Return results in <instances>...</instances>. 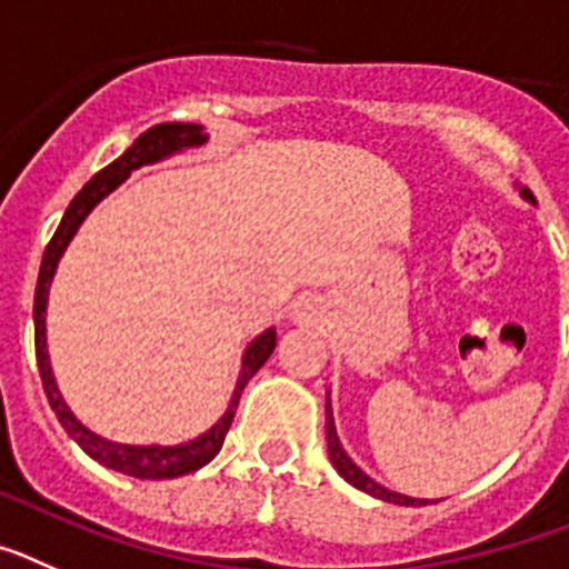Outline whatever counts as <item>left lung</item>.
Instances as JSON below:
<instances>
[{"label": "left lung", "instance_id": "1", "mask_svg": "<svg viewBox=\"0 0 569 569\" xmlns=\"http://www.w3.org/2000/svg\"><path fill=\"white\" fill-rule=\"evenodd\" d=\"M521 196L525 198H533V192L530 189H521ZM326 439H329V457L331 462H335L337 473L346 479V482H351L355 488L366 490L368 496H377V499L382 501H393V505H428L425 499H411V496H402V493H393V490L382 488V485H377L371 479V476L362 473L360 468H357L351 459H348L346 450L340 448V439H337V431H335V417H331V406L326 402Z\"/></svg>", "mask_w": 569, "mask_h": 569}]
</instances>
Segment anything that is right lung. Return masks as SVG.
Wrapping results in <instances>:
<instances>
[{"instance_id": "right-lung-1", "label": "right lung", "mask_w": 569, "mask_h": 569, "mask_svg": "<svg viewBox=\"0 0 569 569\" xmlns=\"http://www.w3.org/2000/svg\"><path fill=\"white\" fill-rule=\"evenodd\" d=\"M207 141V132L198 124H156L147 132L132 141L130 150H124V156H119L112 163H107L104 170L96 172L84 187L79 189V196L70 201L68 212L61 218L59 229L53 232L50 243L44 247L42 254V269H39V280H36V297H33V322H36V360H39V377H42L44 393H48L50 408L59 417L61 428L76 439L87 457H93L96 462H101L104 468L119 470V473L136 476V479H176V476L192 473V470L203 468L207 462H212L221 450L223 437H227L229 425H232L234 411H238L240 393L247 388V382L252 380V373L269 360V355L274 351V342L278 335L274 329L263 331L252 346L247 348L243 355V368H240L238 386H234L232 402H229L227 413H223L218 422L209 428L207 433H201L198 439L187 445H176V448H161V445H150V448H138V445H119L107 442V439L96 437L93 431H87L84 425L70 413V408L64 406L59 388L53 382V371H50L48 362V342H44V309H48V289L50 280H53L56 266H59L61 252L68 249L70 238L76 234V229L81 227V221L87 218V212L107 196L112 189L119 187L132 170L144 167V163L161 161V158L172 156V152L183 150V147H198Z\"/></svg>"}]
</instances>
